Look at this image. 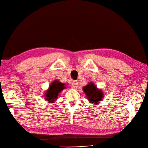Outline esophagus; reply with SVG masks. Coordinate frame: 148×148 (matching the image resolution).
Masks as SVG:
<instances>
[{"instance_id":"esophagus-1","label":"esophagus","mask_w":148,"mask_h":148,"mask_svg":"<svg viewBox=\"0 0 148 148\" xmlns=\"http://www.w3.org/2000/svg\"><path fill=\"white\" fill-rule=\"evenodd\" d=\"M77 86H78V82L73 81V82L72 83V87L73 88H77Z\"/></svg>"}]
</instances>
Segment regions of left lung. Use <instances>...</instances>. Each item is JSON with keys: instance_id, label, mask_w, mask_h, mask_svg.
Instances as JSON below:
<instances>
[{"instance_id": "obj_1", "label": "left lung", "mask_w": 148, "mask_h": 148, "mask_svg": "<svg viewBox=\"0 0 148 148\" xmlns=\"http://www.w3.org/2000/svg\"><path fill=\"white\" fill-rule=\"evenodd\" d=\"M83 89L86 93V97H88V101L91 103H99L103 98V93L100 90L97 88L95 85H93V83H90L84 86Z\"/></svg>"}]
</instances>
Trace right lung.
<instances>
[{
    "label": "right lung",
    "instance_id": "add662e5",
    "mask_svg": "<svg viewBox=\"0 0 148 148\" xmlns=\"http://www.w3.org/2000/svg\"><path fill=\"white\" fill-rule=\"evenodd\" d=\"M64 88V84L58 81L53 82L46 93V100L49 102H53L56 99L59 93Z\"/></svg>",
    "mask_w": 148,
    "mask_h": 148
}]
</instances>
